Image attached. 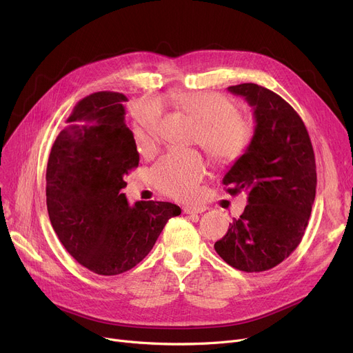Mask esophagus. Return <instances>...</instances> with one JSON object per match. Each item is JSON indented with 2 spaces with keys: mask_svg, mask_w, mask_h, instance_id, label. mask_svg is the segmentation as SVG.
<instances>
[{
  "mask_svg": "<svg viewBox=\"0 0 353 353\" xmlns=\"http://www.w3.org/2000/svg\"><path fill=\"white\" fill-rule=\"evenodd\" d=\"M206 210H208V208H206L205 205H194V206L188 205V206L183 208V212L186 213V214H190V213H203V212H206Z\"/></svg>",
  "mask_w": 353,
  "mask_h": 353,
  "instance_id": "esophagus-1",
  "label": "esophagus"
}]
</instances>
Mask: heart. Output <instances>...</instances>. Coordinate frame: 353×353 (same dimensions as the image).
<instances>
[{
	"label": "heart",
	"instance_id": "b5f03b06",
	"mask_svg": "<svg viewBox=\"0 0 353 353\" xmlns=\"http://www.w3.org/2000/svg\"><path fill=\"white\" fill-rule=\"evenodd\" d=\"M170 101L199 124L196 140L221 163L242 157L254 136L253 121L237 111L229 97L214 91H176L157 104L141 103L136 113L134 141L140 154L153 150L159 136L161 111L159 104ZM208 173L206 159L197 150H172L153 167L156 188L173 199L188 200L199 194V186Z\"/></svg>",
	"mask_w": 353,
	"mask_h": 353
}]
</instances>
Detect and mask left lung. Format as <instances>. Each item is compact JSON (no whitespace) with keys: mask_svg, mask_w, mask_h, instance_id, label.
<instances>
[{"mask_svg":"<svg viewBox=\"0 0 353 353\" xmlns=\"http://www.w3.org/2000/svg\"><path fill=\"white\" fill-rule=\"evenodd\" d=\"M253 107L254 136L223 177L232 196L248 193L245 212L214 243L234 269L265 272L299 246L316 194V163L307 130L293 107L253 83L228 88Z\"/></svg>","mask_w":353,"mask_h":353,"instance_id":"1","label":"left lung"}]
</instances>
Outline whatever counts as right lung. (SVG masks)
I'll use <instances>...</instances> for the list:
<instances>
[{"mask_svg":"<svg viewBox=\"0 0 353 353\" xmlns=\"http://www.w3.org/2000/svg\"><path fill=\"white\" fill-rule=\"evenodd\" d=\"M121 92L83 99L55 139L47 164V210L65 250L88 270L124 273L140 263L180 208L169 201L130 206L124 176L139 165L134 136L125 125Z\"/></svg>","mask_w":353,"mask_h":353,"instance_id":"1","label":"right lung"}]
</instances>
